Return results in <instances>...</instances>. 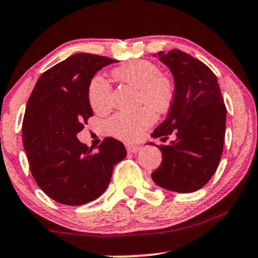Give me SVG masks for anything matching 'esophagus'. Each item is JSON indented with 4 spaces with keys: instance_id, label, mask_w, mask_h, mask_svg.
<instances>
[{
    "instance_id": "1",
    "label": "esophagus",
    "mask_w": 258,
    "mask_h": 258,
    "mask_svg": "<svg viewBox=\"0 0 258 258\" xmlns=\"http://www.w3.org/2000/svg\"><path fill=\"white\" fill-rule=\"evenodd\" d=\"M140 146H136V145H126V151H128L129 153H136L140 151Z\"/></svg>"
}]
</instances>
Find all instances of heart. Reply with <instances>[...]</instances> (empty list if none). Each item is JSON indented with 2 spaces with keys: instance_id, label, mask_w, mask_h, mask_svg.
Here are the masks:
<instances>
[{
  "instance_id": "heart-1",
  "label": "heart",
  "mask_w": 258,
  "mask_h": 258,
  "mask_svg": "<svg viewBox=\"0 0 258 258\" xmlns=\"http://www.w3.org/2000/svg\"><path fill=\"white\" fill-rule=\"evenodd\" d=\"M113 77L120 83L139 89V104H145L157 112H164L174 99V83L160 74L156 63L150 60H134L113 70ZM88 98L98 113L107 112L112 106V87L102 76H95L89 84ZM150 108V109H151ZM142 107L133 113L114 114L106 122V129L113 138L123 141H138L156 120L153 111Z\"/></svg>"
}]
</instances>
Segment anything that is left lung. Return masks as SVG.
Here are the masks:
<instances>
[{"instance_id": "1", "label": "left lung", "mask_w": 258, "mask_h": 258, "mask_svg": "<svg viewBox=\"0 0 258 258\" xmlns=\"http://www.w3.org/2000/svg\"><path fill=\"white\" fill-rule=\"evenodd\" d=\"M170 69L175 92L168 117L152 136L160 145L163 160L152 172L162 188L190 193L209 182L219 166L226 133V106L214 72L201 60L180 49L158 53ZM152 144V142H150Z\"/></svg>"}]
</instances>
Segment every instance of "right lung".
Listing matches in <instances>:
<instances>
[{
    "instance_id": "1",
    "label": "right lung",
    "mask_w": 258,
    "mask_h": 258,
    "mask_svg": "<svg viewBox=\"0 0 258 258\" xmlns=\"http://www.w3.org/2000/svg\"><path fill=\"white\" fill-rule=\"evenodd\" d=\"M116 60L78 53L43 72L26 104L23 144L36 183L49 198L82 205L99 198L110 183L113 166L126 151L106 138L98 151L77 139L93 116L88 89L94 75Z\"/></svg>"
}]
</instances>
